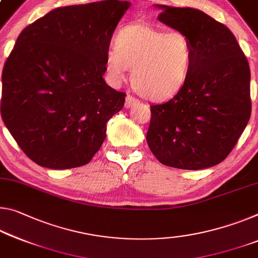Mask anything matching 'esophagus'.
Wrapping results in <instances>:
<instances>
[{
    "instance_id": "esophagus-1",
    "label": "esophagus",
    "mask_w": 258,
    "mask_h": 258,
    "mask_svg": "<svg viewBox=\"0 0 258 258\" xmlns=\"http://www.w3.org/2000/svg\"><path fill=\"white\" fill-rule=\"evenodd\" d=\"M138 103V100L136 99V97L131 96V95H127V97H126V101H125V108L128 109V108H132L134 104Z\"/></svg>"
}]
</instances>
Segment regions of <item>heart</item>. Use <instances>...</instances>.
<instances>
[{"label": "heart", "instance_id": "1", "mask_svg": "<svg viewBox=\"0 0 258 258\" xmlns=\"http://www.w3.org/2000/svg\"><path fill=\"white\" fill-rule=\"evenodd\" d=\"M194 47L180 31L166 32L147 24H131L118 32L105 56V72L113 85L132 69L131 83L150 101L172 99L186 85L193 67Z\"/></svg>", "mask_w": 258, "mask_h": 258}]
</instances>
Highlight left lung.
I'll use <instances>...</instances> for the list:
<instances>
[{
	"label": "left lung",
	"instance_id": "left-lung-1",
	"mask_svg": "<svg viewBox=\"0 0 258 258\" xmlns=\"http://www.w3.org/2000/svg\"><path fill=\"white\" fill-rule=\"evenodd\" d=\"M157 8L159 22L190 39L194 60L181 91L166 103L151 105L147 144L164 165L215 166L234 148L250 118L248 60L232 32L203 11Z\"/></svg>",
	"mask_w": 258,
	"mask_h": 258
}]
</instances>
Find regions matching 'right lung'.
Instances as JSON below:
<instances>
[{
	"instance_id": "1",
	"label": "right lung",
	"mask_w": 258,
	"mask_h": 258,
	"mask_svg": "<svg viewBox=\"0 0 258 258\" xmlns=\"http://www.w3.org/2000/svg\"><path fill=\"white\" fill-rule=\"evenodd\" d=\"M128 1L56 8L19 34L2 72L1 116L28 158L65 170L89 163L126 94L103 79Z\"/></svg>"
}]
</instances>
